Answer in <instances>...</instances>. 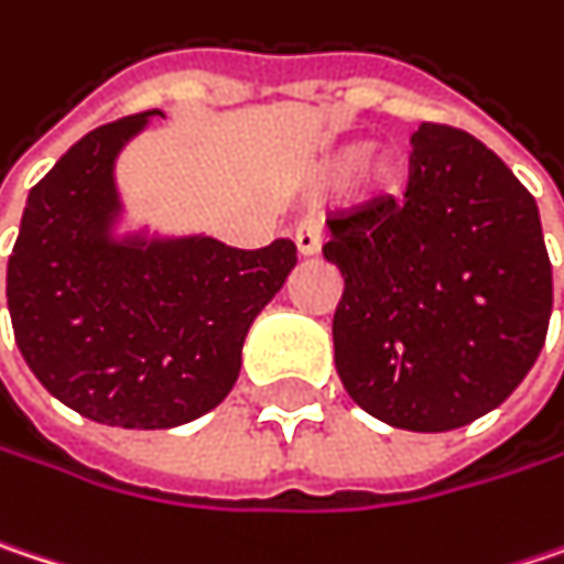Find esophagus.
<instances>
[{
	"mask_svg": "<svg viewBox=\"0 0 564 564\" xmlns=\"http://www.w3.org/2000/svg\"><path fill=\"white\" fill-rule=\"evenodd\" d=\"M293 241H296V251L303 254V258H313V254H319V248H323V229H319V223L316 219H303L296 231H293Z\"/></svg>",
	"mask_w": 564,
	"mask_h": 564,
	"instance_id": "esophagus-1",
	"label": "esophagus"
}]
</instances>
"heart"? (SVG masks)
Listing matches in <instances>:
<instances>
[{
	"label": "heart",
	"mask_w": 564,
	"mask_h": 564,
	"mask_svg": "<svg viewBox=\"0 0 564 564\" xmlns=\"http://www.w3.org/2000/svg\"><path fill=\"white\" fill-rule=\"evenodd\" d=\"M368 151H371V141L341 144L338 151H333V154L323 161V174L329 180L348 177V174L368 158ZM400 180H403V167H400V161L390 158V154H381V158H378L375 164H368V171H365V186H368V193H375V196H390V193H397V189H400Z\"/></svg>",
	"instance_id": "heart-1"
}]
</instances>
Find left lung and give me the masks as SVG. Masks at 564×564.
Listing matches in <instances>:
<instances>
[{"label":"left lung","mask_w":564,"mask_h":564,"mask_svg":"<svg viewBox=\"0 0 564 564\" xmlns=\"http://www.w3.org/2000/svg\"><path fill=\"white\" fill-rule=\"evenodd\" d=\"M345 278L335 371L387 426L448 433L500 406L536 365L552 264L536 199L468 131L423 122L403 199L326 219Z\"/></svg>","instance_id":"left-lung-1"}]
</instances>
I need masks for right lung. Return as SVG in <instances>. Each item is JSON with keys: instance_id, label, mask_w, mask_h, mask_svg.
<instances>
[{"instance_id": "add662e5", "label": "right lung", "mask_w": 564, "mask_h": 564, "mask_svg": "<svg viewBox=\"0 0 564 564\" xmlns=\"http://www.w3.org/2000/svg\"><path fill=\"white\" fill-rule=\"evenodd\" d=\"M151 116L83 134L31 186L6 278L34 378L122 430H171L219 406L254 316L296 264L290 238L241 251L209 235H116V158Z\"/></svg>"}]
</instances>
